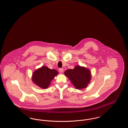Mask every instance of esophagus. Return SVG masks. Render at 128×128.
Here are the masks:
<instances>
[{
    "label": "esophagus",
    "instance_id": "esophagus-1",
    "mask_svg": "<svg viewBox=\"0 0 128 128\" xmlns=\"http://www.w3.org/2000/svg\"><path fill=\"white\" fill-rule=\"evenodd\" d=\"M63 71H64V69H63V68H60L59 69V72H60V73H62V72H63Z\"/></svg>",
    "mask_w": 128,
    "mask_h": 128
}]
</instances>
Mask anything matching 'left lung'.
Wrapping results in <instances>:
<instances>
[{
    "mask_svg": "<svg viewBox=\"0 0 128 128\" xmlns=\"http://www.w3.org/2000/svg\"><path fill=\"white\" fill-rule=\"evenodd\" d=\"M72 84L76 89H82L87 87L91 80V72L89 69L76 65L73 69L67 70L64 72Z\"/></svg>",
    "mask_w": 128,
    "mask_h": 128,
    "instance_id": "left-lung-1",
    "label": "left lung"
}]
</instances>
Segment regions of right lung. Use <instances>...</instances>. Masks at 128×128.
Returning a JSON list of instances; mask_svg holds the SVG:
<instances>
[{"label":"right lung","mask_w":128,"mask_h":128,"mask_svg":"<svg viewBox=\"0 0 128 128\" xmlns=\"http://www.w3.org/2000/svg\"><path fill=\"white\" fill-rule=\"evenodd\" d=\"M58 74L56 70L50 69L47 66H44L36 70L32 75V82L42 89H46Z\"/></svg>","instance_id":"add662e5"}]
</instances>
